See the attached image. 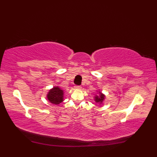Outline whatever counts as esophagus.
Segmentation results:
<instances>
[{
  "label": "esophagus",
  "mask_w": 157,
  "mask_h": 157,
  "mask_svg": "<svg viewBox=\"0 0 157 157\" xmlns=\"http://www.w3.org/2000/svg\"><path fill=\"white\" fill-rule=\"evenodd\" d=\"M74 88H75V89H81V88H82V86H78V85H76V86H74Z\"/></svg>",
  "instance_id": "34e87169"
}]
</instances>
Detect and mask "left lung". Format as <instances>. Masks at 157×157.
Here are the masks:
<instances>
[{"mask_svg": "<svg viewBox=\"0 0 157 157\" xmlns=\"http://www.w3.org/2000/svg\"><path fill=\"white\" fill-rule=\"evenodd\" d=\"M105 98V96L102 94H101V92H100V96H96L95 97V101L96 102H102L103 101V100Z\"/></svg>", "mask_w": 157, "mask_h": 157, "instance_id": "obj_1", "label": "left lung"}]
</instances>
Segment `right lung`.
<instances>
[{"label": "right lung", "instance_id": "1", "mask_svg": "<svg viewBox=\"0 0 157 157\" xmlns=\"http://www.w3.org/2000/svg\"><path fill=\"white\" fill-rule=\"evenodd\" d=\"M63 91L59 87H54L49 91L47 95L48 100L52 104L59 105L63 101Z\"/></svg>", "mask_w": 157, "mask_h": 157}]
</instances>
